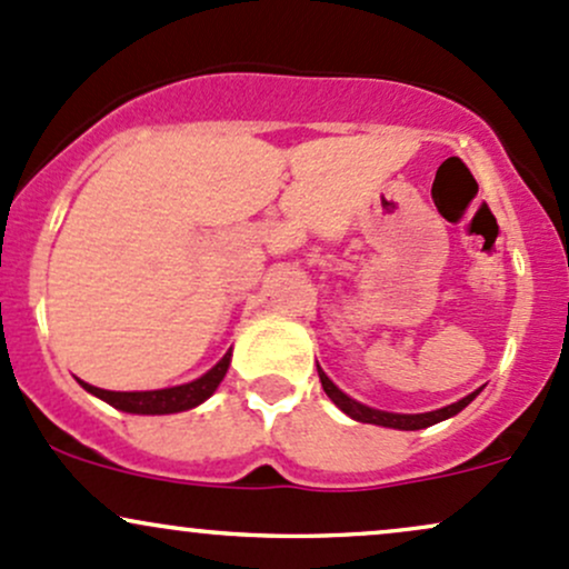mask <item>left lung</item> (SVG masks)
I'll list each match as a JSON object with an SVG mask.
<instances>
[{
    "mask_svg": "<svg viewBox=\"0 0 569 569\" xmlns=\"http://www.w3.org/2000/svg\"><path fill=\"white\" fill-rule=\"evenodd\" d=\"M318 378H321V386H323V391H327V397L332 399V402L342 410V413L351 416L353 421L376 423V427H389V429H405V432H413V429H427V427H432V423L446 421V418L457 416L459 410H465L467 405H470L472 399L480 395V389H478V391H472V395H467L465 399H459V402L448 405V408L432 410V413H386V410L367 408V405L356 402V399L342 395V391L337 389L332 380L327 378V372H323L321 367H318Z\"/></svg>",
    "mask_w": 569,
    "mask_h": 569,
    "instance_id": "obj_1",
    "label": "left lung"
}]
</instances>
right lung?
Masks as SVG:
<instances>
[{"label":"right lung","mask_w":569,"mask_h":569,"mask_svg":"<svg viewBox=\"0 0 569 569\" xmlns=\"http://www.w3.org/2000/svg\"><path fill=\"white\" fill-rule=\"evenodd\" d=\"M229 361H232V351H227L213 370L204 372L202 378L191 380V383L172 386V389H156V391H108L97 389V386L83 383V389L89 395L104 399L112 408L123 410V413H137V416H167V413H180V410H191L197 405H202L213 391L218 389L223 376L229 370Z\"/></svg>","instance_id":"right-lung-1"}]
</instances>
